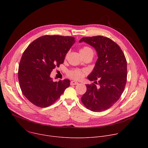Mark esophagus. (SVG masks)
<instances>
[{"mask_svg": "<svg viewBox=\"0 0 148 148\" xmlns=\"http://www.w3.org/2000/svg\"><path fill=\"white\" fill-rule=\"evenodd\" d=\"M70 84L72 86H74V85H77V84H78V82H76V81H71L70 82Z\"/></svg>", "mask_w": 148, "mask_h": 148, "instance_id": "34e87169", "label": "esophagus"}]
</instances>
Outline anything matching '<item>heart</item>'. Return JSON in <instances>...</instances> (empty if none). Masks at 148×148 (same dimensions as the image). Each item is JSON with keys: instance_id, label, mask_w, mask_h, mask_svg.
<instances>
[{"instance_id": "heart-1", "label": "heart", "mask_w": 148, "mask_h": 148, "mask_svg": "<svg viewBox=\"0 0 148 148\" xmlns=\"http://www.w3.org/2000/svg\"><path fill=\"white\" fill-rule=\"evenodd\" d=\"M80 53L82 56L87 55L88 54L93 53V50L92 49L88 46H84L82 47L80 50ZM86 72L82 71L79 69H73L72 70H70L68 72L67 75L70 78L74 79H81L84 75H85Z\"/></svg>"}]
</instances>
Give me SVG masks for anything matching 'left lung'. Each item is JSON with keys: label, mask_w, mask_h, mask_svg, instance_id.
I'll return each mask as SVG.
<instances>
[{"label": "left lung", "mask_w": 148, "mask_h": 148, "mask_svg": "<svg viewBox=\"0 0 148 148\" xmlns=\"http://www.w3.org/2000/svg\"><path fill=\"white\" fill-rule=\"evenodd\" d=\"M94 47L98 56L92 73L88 77L95 84H87V91L81 101L87 109L101 112L110 108L119 99L127 80V62L120 47L108 37L102 36L82 37Z\"/></svg>", "instance_id": "8db88e82"}]
</instances>
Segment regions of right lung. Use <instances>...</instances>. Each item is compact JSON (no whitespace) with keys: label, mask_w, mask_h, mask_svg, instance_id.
<instances>
[{"label":"right lung","mask_w":148,"mask_h":148,"mask_svg":"<svg viewBox=\"0 0 148 148\" xmlns=\"http://www.w3.org/2000/svg\"><path fill=\"white\" fill-rule=\"evenodd\" d=\"M75 43L71 36L46 35L31 43L21 58L18 79L23 95L33 104L45 108L54 103L70 86L66 79L54 82L50 77Z\"/></svg>","instance_id":"obj_1"}]
</instances>
